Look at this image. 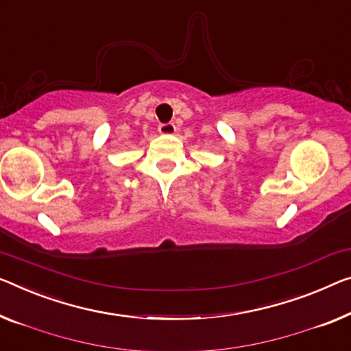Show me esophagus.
<instances>
[{
    "instance_id": "esophagus-1",
    "label": "esophagus",
    "mask_w": 351,
    "mask_h": 351,
    "mask_svg": "<svg viewBox=\"0 0 351 351\" xmlns=\"http://www.w3.org/2000/svg\"><path fill=\"white\" fill-rule=\"evenodd\" d=\"M159 132L165 134V135L175 134L176 132V125H175V123H162V124H159Z\"/></svg>"
}]
</instances>
